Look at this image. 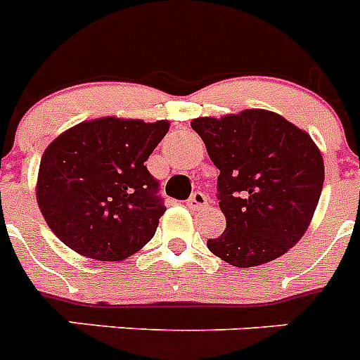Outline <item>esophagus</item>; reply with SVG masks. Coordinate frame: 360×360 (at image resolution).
<instances>
[{"label": "esophagus", "mask_w": 360, "mask_h": 360, "mask_svg": "<svg viewBox=\"0 0 360 360\" xmlns=\"http://www.w3.org/2000/svg\"><path fill=\"white\" fill-rule=\"evenodd\" d=\"M206 205H208V198L202 192L192 193V198L186 201V206L190 210H202V208H206Z\"/></svg>", "instance_id": "1"}]
</instances>
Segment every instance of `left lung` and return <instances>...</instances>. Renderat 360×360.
Returning a JSON list of instances; mask_svg holds the SVG:
<instances>
[{
	"mask_svg": "<svg viewBox=\"0 0 360 360\" xmlns=\"http://www.w3.org/2000/svg\"><path fill=\"white\" fill-rule=\"evenodd\" d=\"M192 128L219 168L226 230L208 250L233 266L274 261L304 236L323 192V155L311 137L268 110L199 117Z\"/></svg>",
	"mask_w": 360,
	"mask_h": 360,
	"instance_id": "8db88e82",
	"label": "left lung"
}]
</instances>
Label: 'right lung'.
Wrapping results in <instances>:
<instances>
[{
    "label": "right lung",
    "mask_w": 360,
    "mask_h": 360,
    "mask_svg": "<svg viewBox=\"0 0 360 360\" xmlns=\"http://www.w3.org/2000/svg\"><path fill=\"white\" fill-rule=\"evenodd\" d=\"M168 127V121L101 117L50 143L39 165L37 205L68 248L121 261L154 237L167 208L145 161Z\"/></svg>",
    "instance_id": "1"
}]
</instances>
